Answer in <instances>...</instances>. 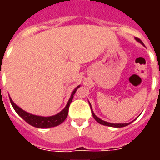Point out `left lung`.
Here are the masks:
<instances>
[{
  "instance_id": "left-lung-1",
  "label": "left lung",
  "mask_w": 160,
  "mask_h": 160,
  "mask_svg": "<svg viewBox=\"0 0 160 160\" xmlns=\"http://www.w3.org/2000/svg\"><path fill=\"white\" fill-rule=\"evenodd\" d=\"M135 40L137 41V42H139L140 43H141L142 45H144V43L142 42V41H141V39H139V38H135ZM89 104H90L91 106V110H92V117H93V118L95 119V120L97 121L98 123L102 124V125H104V126H109V127H113V128H122V127H125V126H127V125H128V124H130L131 122H128V123H111V122H105V121L102 120V119H100L99 118H98L96 115L94 114L93 111H92V105H91L90 102H89Z\"/></svg>"
}]
</instances>
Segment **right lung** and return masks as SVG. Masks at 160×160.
Returning <instances> with one entry per match:
<instances>
[{
    "label": "right lung",
    "mask_w": 160,
    "mask_h": 160,
    "mask_svg": "<svg viewBox=\"0 0 160 160\" xmlns=\"http://www.w3.org/2000/svg\"><path fill=\"white\" fill-rule=\"evenodd\" d=\"M80 87V86H78L73 91L69 100H68V104H67V105L65 106V108L63 109L62 111H60L58 114L54 115V116H51V117H41V116H36V115L31 114V113H28V112H26L24 110H22L17 104H14L13 101L11 99V98H10V102H11V104L12 105L14 111L17 112V114L19 115L20 118H22L30 125H32L33 127L39 128H47L56 127V126H58L61 123H62L63 122L65 121V119L67 118V117H68V108H69L71 102L73 100V95L76 92L77 89Z\"/></svg>",
    "instance_id": "add662e5"
}]
</instances>
